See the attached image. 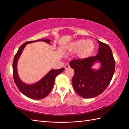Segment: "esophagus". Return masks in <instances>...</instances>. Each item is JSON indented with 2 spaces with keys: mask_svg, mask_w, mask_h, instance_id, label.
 <instances>
[{
  "mask_svg": "<svg viewBox=\"0 0 129 129\" xmlns=\"http://www.w3.org/2000/svg\"><path fill=\"white\" fill-rule=\"evenodd\" d=\"M70 68V66H69V65H68V64H66V65L64 66V68H65L66 69H68V68Z\"/></svg>",
  "mask_w": 129,
  "mask_h": 129,
  "instance_id": "obj_1",
  "label": "esophagus"
}]
</instances>
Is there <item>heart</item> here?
Listing matches in <instances>:
<instances>
[{"mask_svg":"<svg viewBox=\"0 0 129 129\" xmlns=\"http://www.w3.org/2000/svg\"><path fill=\"white\" fill-rule=\"evenodd\" d=\"M96 48L95 44L93 41L89 40L79 39L68 44L66 48L67 54H77V58L83 60L90 56Z\"/></svg>","mask_w":129,"mask_h":129,"instance_id":"b5f03b06","label":"heart"}]
</instances>
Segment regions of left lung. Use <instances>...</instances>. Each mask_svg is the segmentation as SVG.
<instances>
[{"label":"left lung","mask_w":129,"mask_h":129,"mask_svg":"<svg viewBox=\"0 0 129 129\" xmlns=\"http://www.w3.org/2000/svg\"><path fill=\"white\" fill-rule=\"evenodd\" d=\"M97 40L100 47L95 56L83 60H74L69 63L75 73L72 79L73 88L78 95L85 99L102 93L110 83L115 72V61L110 47ZM96 63L101 64L98 70L92 68Z\"/></svg>","instance_id":"obj_1"}]
</instances>
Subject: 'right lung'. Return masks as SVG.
<instances>
[{"label": "right lung", "instance_id": "1", "mask_svg": "<svg viewBox=\"0 0 129 129\" xmlns=\"http://www.w3.org/2000/svg\"><path fill=\"white\" fill-rule=\"evenodd\" d=\"M37 41H44L50 44V40L49 39H39L35 41H29L22 44L18 49L14 57L13 62V75L14 82L17 87L23 94L30 99L33 100H40L47 96L52 90L55 77L62 73L64 68L59 69H52L37 82L28 84L22 82L18 75L17 71V63L19 57L27 44Z\"/></svg>", "mask_w": 129, "mask_h": 129}]
</instances>
